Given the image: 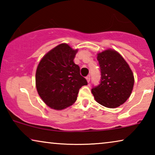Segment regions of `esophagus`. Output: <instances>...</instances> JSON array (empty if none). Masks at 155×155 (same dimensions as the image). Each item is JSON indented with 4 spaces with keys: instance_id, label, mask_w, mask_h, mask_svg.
Segmentation results:
<instances>
[{
    "instance_id": "obj_1",
    "label": "esophagus",
    "mask_w": 155,
    "mask_h": 155,
    "mask_svg": "<svg viewBox=\"0 0 155 155\" xmlns=\"http://www.w3.org/2000/svg\"><path fill=\"white\" fill-rule=\"evenodd\" d=\"M86 80H87V81L88 82H90V75L87 76V77H86Z\"/></svg>"
}]
</instances>
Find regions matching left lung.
<instances>
[{
  "label": "left lung",
  "instance_id": "obj_1",
  "mask_svg": "<svg viewBox=\"0 0 155 155\" xmlns=\"http://www.w3.org/2000/svg\"><path fill=\"white\" fill-rule=\"evenodd\" d=\"M101 71L100 84L92 93L97 102L107 108H116L130 96L134 76L124 58L117 51L107 49L97 54Z\"/></svg>",
  "mask_w": 155,
  "mask_h": 155
}]
</instances>
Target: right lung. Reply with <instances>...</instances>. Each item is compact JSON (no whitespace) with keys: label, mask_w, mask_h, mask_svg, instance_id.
Listing matches in <instances>:
<instances>
[{"label":"right lung","mask_w":155,"mask_h":155,"mask_svg":"<svg viewBox=\"0 0 155 155\" xmlns=\"http://www.w3.org/2000/svg\"><path fill=\"white\" fill-rule=\"evenodd\" d=\"M78 49L61 44L48 51L38 65L36 87L44 102L56 110H62L75 103L79 90L87 82L74 63Z\"/></svg>","instance_id":"obj_1"}]
</instances>
